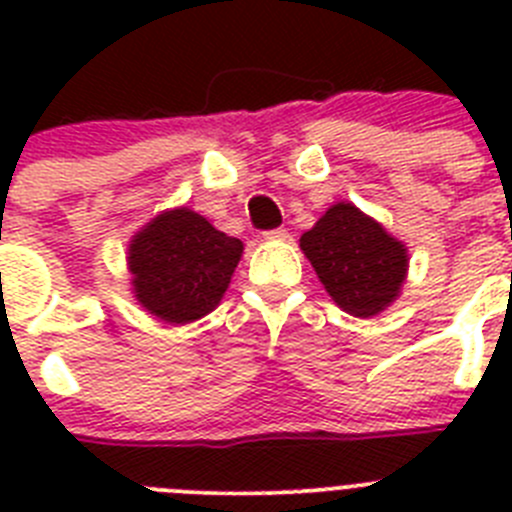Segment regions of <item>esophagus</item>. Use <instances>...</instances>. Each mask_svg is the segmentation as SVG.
Returning <instances> with one entry per match:
<instances>
[{"instance_id":"obj_1","label":"esophagus","mask_w":512,"mask_h":512,"mask_svg":"<svg viewBox=\"0 0 512 512\" xmlns=\"http://www.w3.org/2000/svg\"><path fill=\"white\" fill-rule=\"evenodd\" d=\"M266 241H287L289 233L284 228H277V230H269V233H264Z\"/></svg>"}]
</instances>
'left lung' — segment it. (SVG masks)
Here are the masks:
<instances>
[{
    "label": "left lung",
    "mask_w": 512,
    "mask_h": 512,
    "mask_svg": "<svg viewBox=\"0 0 512 512\" xmlns=\"http://www.w3.org/2000/svg\"><path fill=\"white\" fill-rule=\"evenodd\" d=\"M300 248L330 300L354 318H374L400 297L408 246L354 202H336L302 233Z\"/></svg>",
    "instance_id": "8db88e82"
}]
</instances>
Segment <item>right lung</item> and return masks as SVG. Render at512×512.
I'll use <instances>...</instances> for the list:
<instances>
[{
    "mask_svg": "<svg viewBox=\"0 0 512 512\" xmlns=\"http://www.w3.org/2000/svg\"><path fill=\"white\" fill-rule=\"evenodd\" d=\"M241 256L243 243L200 212L164 210L130 238L133 297L164 323H194L220 305Z\"/></svg>",
    "mask_w": 512,
    "mask_h": 512,
    "instance_id": "right-lung-1",
    "label": "right lung"
}]
</instances>
